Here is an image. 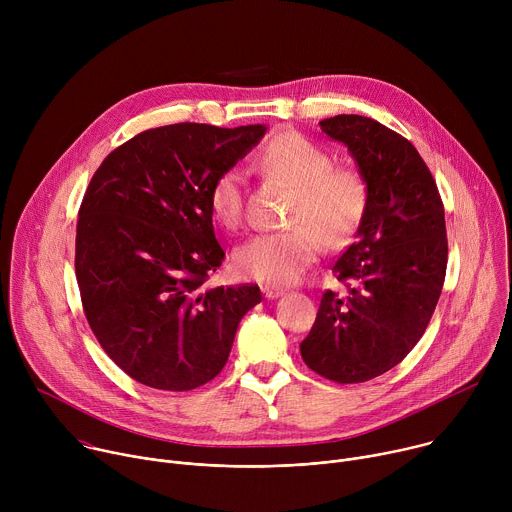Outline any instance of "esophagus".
Segmentation results:
<instances>
[{
	"mask_svg": "<svg viewBox=\"0 0 512 512\" xmlns=\"http://www.w3.org/2000/svg\"><path fill=\"white\" fill-rule=\"evenodd\" d=\"M261 291H263V296H265L267 300H275V298H281V296L285 294V289H281V287H271V285H263Z\"/></svg>",
	"mask_w": 512,
	"mask_h": 512,
	"instance_id": "1",
	"label": "esophagus"
}]
</instances>
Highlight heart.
<instances>
[{
  "label": "heart",
  "mask_w": 512,
  "mask_h": 512,
  "mask_svg": "<svg viewBox=\"0 0 512 512\" xmlns=\"http://www.w3.org/2000/svg\"><path fill=\"white\" fill-rule=\"evenodd\" d=\"M261 170L294 188L287 223L281 233L255 235L233 253L239 277L265 283H294L328 247H344L360 229L369 210V184L354 168H336L330 152L296 131H281L259 154ZM245 174L227 168L208 190L214 221L237 229L243 218Z\"/></svg>",
  "instance_id": "b5f03b06"
}]
</instances>
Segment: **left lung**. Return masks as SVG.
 Returning <instances> with one entry per match:
<instances>
[{"mask_svg":"<svg viewBox=\"0 0 512 512\" xmlns=\"http://www.w3.org/2000/svg\"><path fill=\"white\" fill-rule=\"evenodd\" d=\"M344 143L369 184V210L332 271L346 285L328 289L300 344L308 367L334 383H364L399 364L423 336L448 265L444 204L417 150L362 115L320 121Z\"/></svg>","mask_w":512,"mask_h":512,"instance_id":"left-lung-1","label":"left lung"}]
</instances>
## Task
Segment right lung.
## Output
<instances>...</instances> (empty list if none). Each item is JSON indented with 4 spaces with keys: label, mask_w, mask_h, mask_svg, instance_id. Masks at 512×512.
I'll use <instances>...</instances> for the list:
<instances>
[{
    "label": "right lung",
    "mask_w": 512,
    "mask_h": 512,
    "mask_svg": "<svg viewBox=\"0 0 512 512\" xmlns=\"http://www.w3.org/2000/svg\"><path fill=\"white\" fill-rule=\"evenodd\" d=\"M265 125L176 123L137 133L95 172L77 223L75 271L103 350L141 385L190 391L227 364L253 283L204 287L225 259L208 190Z\"/></svg>",
    "instance_id": "obj_1"
}]
</instances>
